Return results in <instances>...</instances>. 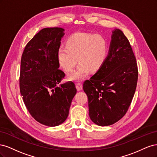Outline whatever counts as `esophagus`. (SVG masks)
<instances>
[{
	"label": "esophagus",
	"instance_id": "esophagus-1",
	"mask_svg": "<svg viewBox=\"0 0 157 157\" xmlns=\"http://www.w3.org/2000/svg\"><path fill=\"white\" fill-rule=\"evenodd\" d=\"M76 88H77V89L78 90H81L82 89V83H77L76 84Z\"/></svg>",
	"mask_w": 157,
	"mask_h": 157
}]
</instances>
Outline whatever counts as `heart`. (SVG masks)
<instances>
[{
    "mask_svg": "<svg viewBox=\"0 0 157 157\" xmlns=\"http://www.w3.org/2000/svg\"><path fill=\"white\" fill-rule=\"evenodd\" d=\"M107 42L103 35L86 33H76L66 42V46H61L58 57L63 69L71 72L78 62V69L71 75V79H82L89 70L96 71L105 61L107 54Z\"/></svg>",
    "mask_w": 157,
    "mask_h": 157,
    "instance_id": "heart-1",
    "label": "heart"
}]
</instances>
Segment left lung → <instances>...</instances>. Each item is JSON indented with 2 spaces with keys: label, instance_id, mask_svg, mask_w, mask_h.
Masks as SVG:
<instances>
[{
  "label": "left lung",
  "instance_id": "8db88e82",
  "mask_svg": "<svg viewBox=\"0 0 157 157\" xmlns=\"http://www.w3.org/2000/svg\"><path fill=\"white\" fill-rule=\"evenodd\" d=\"M137 78V64L130 42L122 31L116 29L104 63L83 84L89 116L95 124L109 126L125 115L134 96Z\"/></svg>",
  "mask_w": 157,
  "mask_h": 157
}]
</instances>
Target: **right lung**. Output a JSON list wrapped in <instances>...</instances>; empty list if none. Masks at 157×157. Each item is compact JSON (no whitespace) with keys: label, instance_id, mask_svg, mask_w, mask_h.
<instances>
[{"label":"right lung","instance_id":"1","mask_svg":"<svg viewBox=\"0 0 157 157\" xmlns=\"http://www.w3.org/2000/svg\"><path fill=\"white\" fill-rule=\"evenodd\" d=\"M64 29L44 28L29 40L21 59L20 88L26 108L42 124L56 126L69 115L77 93L73 82L58 84L65 74L58 57Z\"/></svg>","mask_w":157,"mask_h":157}]
</instances>
